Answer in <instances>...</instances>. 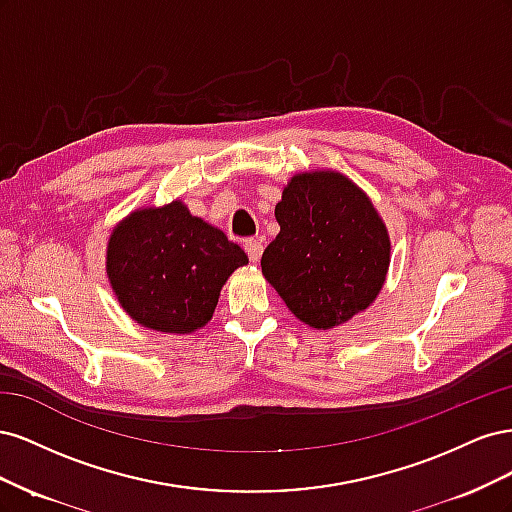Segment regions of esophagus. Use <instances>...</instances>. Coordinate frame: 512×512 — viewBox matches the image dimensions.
Masks as SVG:
<instances>
[{
	"label": "esophagus",
	"instance_id": "34e87169",
	"mask_svg": "<svg viewBox=\"0 0 512 512\" xmlns=\"http://www.w3.org/2000/svg\"><path fill=\"white\" fill-rule=\"evenodd\" d=\"M243 247H245V252H247V256H250L252 262H258L260 256H262V250H265V245H262L260 239H247L243 243Z\"/></svg>",
	"mask_w": 512,
	"mask_h": 512
}]
</instances>
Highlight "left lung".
Returning <instances> with one entry per match:
<instances>
[{"mask_svg": "<svg viewBox=\"0 0 512 512\" xmlns=\"http://www.w3.org/2000/svg\"><path fill=\"white\" fill-rule=\"evenodd\" d=\"M280 224L260 267L290 312L333 329L376 301L391 262V239L369 196L346 175H294L275 205Z\"/></svg>", "mask_w": 512, "mask_h": 512, "instance_id": "left-lung-1", "label": "left lung"}]
</instances>
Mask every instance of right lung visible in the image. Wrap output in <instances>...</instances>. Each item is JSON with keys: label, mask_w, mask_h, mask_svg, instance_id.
Segmentation results:
<instances>
[{"label": "right lung", "mask_w": 512, "mask_h": 512, "mask_svg": "<svg viewBox=\"0 0 512 512\" xmlns=\"http://www.w3.org/2000/svg\"><path fill=\"white\" fill-rule=\"evenodd\" d=\"M243 265L241 247L181 200L132 211L106 247V275L117 301L138 324L162 333L205 327L222 286Z\"/></svg>", "instance_id": "obj_1"}]
</instances>
